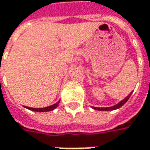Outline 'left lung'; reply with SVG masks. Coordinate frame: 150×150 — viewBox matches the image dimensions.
I'll use <instances>...</instances> for the list:
<instances>
[{
	"label": "left lung",
	"mask_w": 150,
	"mask_h": 150,
	"mask_svg": "<svg viewBox=\"0 0 150 150\" xmlns=\"http://www.w3.org/2000/svg\"><path fill=\"white\" fill-rule=\"evenodd\" d=\"M131 94H132V92H131V93H130V94H129V95L125 99H123V100H122V101H121L119 103H117V104L115 105V106H113V107H108V108H96V107H93V108H94V109H96V110H101V111H108V110L117 109V108H121L122 105L126 103V102L129 99V97H130Z\"/></svg>",
	"instance_id": "1"
}]
</instances>
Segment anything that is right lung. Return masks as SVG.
Returning <instances> with one entry per match:
<instances>
[{
	"label": "right lung",
	"mask_w": 150,
	"mask_h": 150,
	"mask_svg": "<svg viewBox=\"0 0 150 150\" xmlns=\"http://www.w3.org/2000/svg\"><path fill=\"white\" fill-rule=\"evenodd\" d=\"M59 103H60V101H59L58 103H56L55 104H53V105H51V106H49V107H46V108H29V107H26V108H28V109H30V110H32V111H36V112H47V111L54 110V109L58 106Z\"/></svg>",
	"instance_id": "add662e5"
}]
</instances>
